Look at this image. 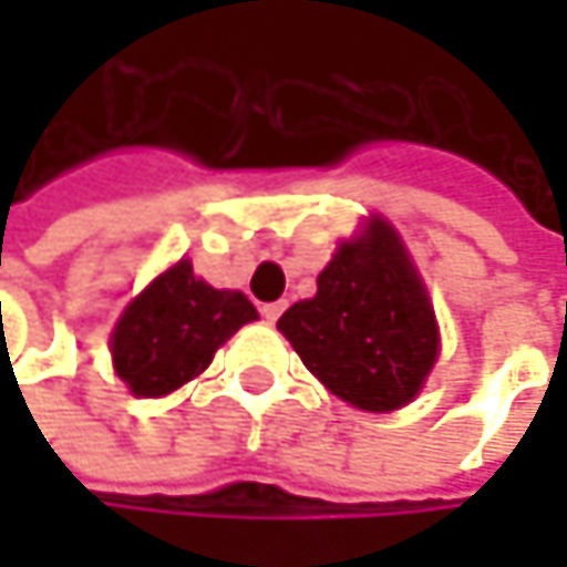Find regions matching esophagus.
Wrapping results in <instances>:
<instances>
[{
    "label": "esophagus",
    "mask_w": 567,
    "mask_h": 567,
    "mask_svg": "<svg viewBox=\"0 0 567 567\" xmlns=\"http://www.w3.org/2000/svg\"><path fill=\"white\" fill-rule=\"evenodd\" d=\"M259 311H262V318L272 324V321H279V315L285 311V301H269V305H262Z\"/></svg>",
    "instance_id": "obj_1"
}]
</instances>
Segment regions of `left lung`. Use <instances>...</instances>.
<instances>
[{
    "mask_svg": "<svg viewBox=\"0 0 567 567\" xmlns=\"http://www.w3.org/2000/svg\"><path fill=\"white\" fill-rule=\"evenodd\" d=\"M279 331L331 394L374 413L413 400L440 351L426 288L384 219L338 246L318 295L295 301Z\"/></svg>",
    "mask_w": 567,
    "mask_h": 567,
    "instance_id": "8db88e82",
    "label": "left lung"
}]
</instances>
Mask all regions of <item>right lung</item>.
<instances>
[{"mask_svg":"<svg viewBox=\"0 0 567 567\" xmlns=\"http://www.w3.org/2000/svg\"><path fill=\"white\" fill-rule=\"evenodd\" d=\"M256 318L243 291L206 285L179 259L121 315L111 334L114 371L137 396L171 394L206 371L216 348Z\"/></svg>","mask_w":567,"mask_h":567,"instance_id":"add662e5","label":"right lung"}]
</instances>
